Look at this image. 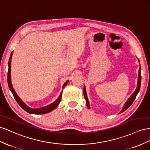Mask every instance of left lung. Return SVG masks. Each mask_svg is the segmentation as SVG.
I'll use <instances>...</instances> for the list:
<instances>
[{
	"mask_svg": "<svg viewBox=\"0 0 150 150\" xmlns=\"http://www.w3.org/2000/svg\"><path fill=\"white\" fill-rule=\"evenodd\" d=\"M141 81H142V75H141V67H139V74H138V85H137V88L136 89V91H134V92L132 94V96L129 98V99L127 100V101L126 102V104H125V105L123 106V108L121 110V111L120 112V113L124 112L132 104V102H134V99H136V97L137 96V94L139 92V89H140V86H141ZM83 94H84V97L85 99L86 100V103H87V106L88 109H91L89 105V102L88 100L87 99V94H86V91H85V87H84L83 88Z\"/></svg>",
	"mask_w": 150,
	"mask_h": 150,
	"instance_id": "obj_1",
	"label": "left lung"
}]
</instances>
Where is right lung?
Segmentation results:
<instances>
[{
	"instance_id": "obj_1",
	"label": "right lung",
	"mask_w": 150,
	"mask_h": 150,
	"mask_svg": "<svg viewBox=\"0 0 150 150\" xmlns=\"http://www.w3.org/2000/svg\"><path fill=\"white\" fill-rule=\"evenodd\" d=\"M12 53H13V51L11 53L9 59H8V74H7V82H8V87H9L12 93V95H13L14 99H16V102H18V104L21 107V108L23 109L25 111H26L27 112L30 113V114H43L50 112L51 110H54L58 105L59 102H60V100L62 99V92H61L60 95H59V97L58 98V99L55 102H54L53 103H52L49 105H47L46 107H43V108H38V109H33V108H29L28 106H27L22 100H21V99L18 97V96L17 95V93L14 91L13 87H12V83L11 82V58H12ZM68 80L67 81V82L64 83L63 86V88L65 87V85L68 83Z\"/></svg>"
}]
</instances>
